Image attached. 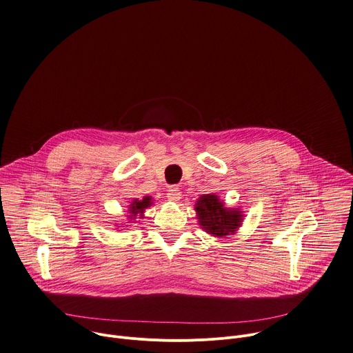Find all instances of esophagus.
<instances>
[{"label": "esophagus", "mask_w": 353, "mask_h": 353, "mask_svg": "<svg viewBox=\"0 0 353 353\" xmlns=\"http://www.w3.org/2000/svg\"><path fill=\"white\" fill-rule=\"evenodd\" d=\"M182 197V193L178 188H171L168 192H167V199L170 201H178L179 199Z\"/></svg>", "instance_id": "1"}]
</instances>
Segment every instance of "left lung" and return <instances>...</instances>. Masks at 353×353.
Masks as SVG:
<instances>
[{
    "mask_svg": "<svg viewBox=\"0 0 353 353\" xmlns=\"http://www.w3.org/2000/svg\"><path fill=\"white\" fill-rule=\"evenodd\" d=\"M200 228L210 236L223 239L234 234L243 225L244 214L240 208H229L218 194L208 193L197 199L194 204Z\"/></svg>",
    "mask_w": 353,
    "mask_h": 353,
    "instance_id": "left-lung-1",
    "label": "left lung"
}]
</instances>
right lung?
Instances as JSON below:
<instances>
[{
  "label": "right lung",
  "mask_w": 353,
  "mask_h": 353,
  "mask_svg": "<svg viewBox=\"0 0 353 353\" xmlns=\"http://www.w3.org/2000/svg\"><path fill=\"white\" fill-rule=\"evenodd\" d=\"M153 204V199L150 196H145L142 200L135 199L131 201V204L128 205V214L127 216V226H130L132 222H137V219H142L145 215V210L149 208ZM124 223V225H125Z\"/></svg>",
  "instance_id": "add662e5"
}]
</instances>
